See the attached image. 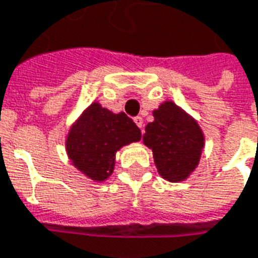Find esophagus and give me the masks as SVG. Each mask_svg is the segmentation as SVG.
Listing matches in <instances>:
<instances>
[{"label":"esophagus","mask_w":258,"mask_h":258,"mask_svg":"<svg viewBox=\"0 0 258 258\" xmlns=\"http://www.w3.org/2000/svg\"><path fill=\"white\" fill-rule=\"evenodd\" d=\"M134 121H135V124H137V125H138V127L142 130V127H144V120H142V117H140V116L135 117Z\"/></svg>","instance_id":"34e87169"}]
</instances>
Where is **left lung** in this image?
I'll return each mask as SVG.
<instances>
[{
    "label": "left lung",
    "instance_id": "left-lung-1",
    "mask_svg": "<svg viewBox=\"0 0 258 258\" xmlns=\"http://www.w3.org/2000/svg\"><path fill=\"white\" fill-rule=\"evenodd\" d=\"M154 118L145 127L144 144L152 149L155 165L163 179L183 181L200 162L204 134L197 121L173 102L160 104L154 110Z\"/></svg>",
    "mask_w": 258,
    "mask_h": 258
}]
</instances>
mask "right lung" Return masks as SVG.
<instances>
[{
  "label": "right lung",
  "instance_id": "obj_1",
  "mask_svg": "<svg viewBox=\"0 0 258 258\" xmlns=\"http://www.w3.org/2000/svg\"><path fill=\"white\" fill-rule=\"evenodd\" d=\"M141 140V130L125 116L92 103L67 137V154L78 170L95 181H104L114 170L116 152Z\"/></svg>",
  "mask_w": 258,
  "mask_h": 258
}]
</instances>
